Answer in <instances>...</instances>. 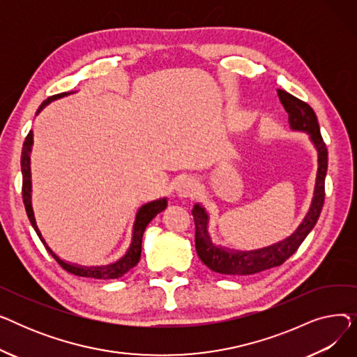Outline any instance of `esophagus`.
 Segmentation results:
<instances>
[{
    "mask_svg": "<svg viewBox=\"0 0 357 357\" xmlns=\"http://www.w3.org/2000/svg\"><path fill=\"white\" fill-rule=\"evenodd\" d=\"M199 188L198 181L192 176H185L179 181L178 186H176V194L181 198H188V197H194L197 194Z\"/></svg>",
    "mask_w": 357,
    "mask_h": 357,
    "instance_id": "1",
    "label": "esophagus"
}]
</instances>
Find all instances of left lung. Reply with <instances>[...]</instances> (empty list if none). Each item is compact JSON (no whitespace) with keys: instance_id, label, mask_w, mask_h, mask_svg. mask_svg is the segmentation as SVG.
<instances>
[{"instance_id":"left-lung-1","label":"left lung","mask_w":357,"mask_h":357,"mask_svg":"<svg viewBox=\"0 0 357 357\" xmlns=\"http://www.w3.org/2000/svg\"><path fill=\"white\" fill-rule=\"evenodd\" d=\"M278 96L282 102L285 111L288 112V120L292 130L307 131L314 143L318 153V171L314 188V197L310 211L307 213L304 221L299 224L292 236L279 241L265 249H259L253 252H236L227 250L224 248L215 246L208 234V214L195 204L192 210L195 221V249L205 266L221 275H253L265 269L282 265L287 259H289L301 243L305 240L308 233L314 229L315 222L321 214L326 190L324 181L327 175L328 166V153L326 143L320 133V126L314 109L304 101L298 100L284 89H278Z\"/></svg>"}]
</instances>
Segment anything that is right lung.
Returning <instances> with one entry per match:
<instances>
[{"label":"right lung","instance_id":"add662e5","mask_svg":"<svg viewBox=\"0 0 357 357\" xmlns=\"http://www.w3.org/2000/svg\"><path fill=\"white\" fill-rule=\"evenodd\" d=\"M70 92H62L58 93V96L49 97L47 100H45L42 102V105L37 109V114L53 100L62 98L65 96H68ZM31 146H33V131L27 135L24 143H23V150H22V174H23V202L26 207V213L27 217L31 222V226L34 229V231L39 236V238L42 240V243L45 245L46 250L53 256V259L58 261V264L69 273L77 275V276H84V278H93V279H116L123 276L126 272H128L130 269H133L140 260V255H142V238H143V233L147 227V224L152 221L159 213H162L166 208V198L163 199H158L153 202L144 204L143 207L137 211L136 214V221H135V227H133V238H131V245L127 250V253L124 255V257H121L119 261L108 266H92V268H86V266H77V265H70L66 264L65 260H62L61 257L56 256L52 249L46 245V241L36 224L34 220V214H33V208H31V174H30V152H31Z\"/></svg>","mask_w":357,"mask_h":357}]
</instances>
